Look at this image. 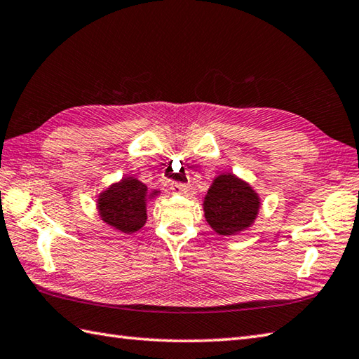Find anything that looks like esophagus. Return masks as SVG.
Returning <instances> with one entry per match:
<instances>
[{
    "label": "esophagus",
    "instance_id": "34e87169",
    "mask_svg": "<svg viewBox=\"0 0 359 359\" xmlns=\"http://www.w3.org/2000/svg\"><path fill=\"white\" fill-rule=\"evenodd\" d=\"M170 189L175 194H184L187 191V187L184 184H179V182H172L170 185Z\"/></svg>",
    "mask_w": 359,
    "mask_h": 359
}]
</instances>
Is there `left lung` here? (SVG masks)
<instances>
[{"label":"left lung","mask_w":359,"mask_h":359,"mask_svg":"<svg viewBox=\"0 0 359 359\" xmlns=\"http://www.w3.org/2000/svg\"><path fill=\"white\" fill-rule=\"evenodd\" d=\"M261 199L245 180L231 172L212 180L203 201L205 219L220 236L238 234L253 225Z\"/></svg>","instance_id":"obj_1"}]
</instances>
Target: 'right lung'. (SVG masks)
Here are the masks:
<instances>
[{"label":"right lung","instance_id":"add662e5","mask_svg":"<svg viewBox=\"0 0 359 359\" xmlns=\"http://www.w3.org/2000/svg\"><path fill=\"white\" fill-rule=\"evenodd\" d=\"M158 193L157 189L149 193L140 180L125 177L98 196V215L104 224L125 234H133L147 222L148 202Z\"/></svg>","mask_w":359,"mask_h":359}]
</instances>
